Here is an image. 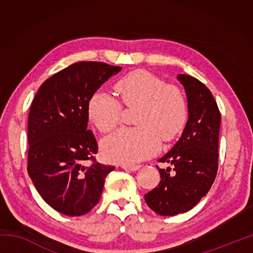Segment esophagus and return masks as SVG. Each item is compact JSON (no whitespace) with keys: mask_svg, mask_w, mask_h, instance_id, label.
<instances>
[{"mask_svg":"<svg viewBox=\"0 0 253 253\" xmlns=\"http://www.w3.org/2000/svg\"><path fill=\"white\" fill-rule=\"evenodd\" d=\"M139 168H140V165H122L123 169L131 170V172H135V170L139 169Z\"/></svg>","mask_w":253,"mask_h":253,"instance_id":"esophagus-1","label":"esophagus"}]
</instances>
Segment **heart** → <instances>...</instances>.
Masks as SVG:
<instances>
[{
    "instance_id": "b5f03b06",
    "label": "heart",
    "mask_w": 253,
    "mask_h": 253,
    "mask_svg": "<svg viewBox=\"0 0 253 253\" xmlns=\"http://www.w3.org/2000/svg\"><path fill=\"white\" fill-rule=\"evenodd\" d=\"M122 102L137 107L136 127H124L101 140L106 160L121 164H136L160 151L162 137L170 140L185 127L188 104L184 92L168 84L160 77L145 70L132 71L116 83ZM105 90H96L89 98L87 116L98 129L109 131L122 119L123 105Z\"/></svg>"
}]
</instances>
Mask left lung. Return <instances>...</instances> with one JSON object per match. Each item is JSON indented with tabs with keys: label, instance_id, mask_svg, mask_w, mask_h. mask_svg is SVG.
I'll return each mask as SVG.
<instances>
[{
	"label": "left lung",
	"instance_id": "obj_1",
	"mask_svg": "<svg viewBox=\"0 0 253 253\" xmlns=\"http://www.w3.org/2000/svg\"><path fill=\"white\" fill-rule=\"evenodd\" d=\"M188 101V121L174 147L160 162L170 168L160 169V184L145 194L154 212L176 215L193 209L207 195L219 166L221 114L211 91L194 77L178 75Z\"/></svg>",
	"mask_w": 253,
	"mask_h": 253
}]
</instances>
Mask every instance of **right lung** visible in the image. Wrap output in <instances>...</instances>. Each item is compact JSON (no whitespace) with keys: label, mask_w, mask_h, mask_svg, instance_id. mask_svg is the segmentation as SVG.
I'll use <instances>...</instances> for the list:
<instances>
[{"label":"right lung","mask_w":253,"mask_h":253,"mask_svg":"<svg viewBox=\"0 0 253 253\" xmlns=\"http://www.w3.org/2000/svg\"><path fill=\"white\" fill-rule=\"evenodd\" d=\"M121 69L104 62H76L46 79L32 100L28 173L41 198L65 215L90 211L99 202L107 174L115 169L96 161L98 145L87 128V104Z\"/></svg>","instance_id":"1"}]
</instances>
